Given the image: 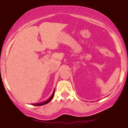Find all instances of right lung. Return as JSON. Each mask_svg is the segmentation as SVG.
Masks as SVG:
<instances>
[{"instance_id": "right-lung-1", "label": "right lung", "mask_w": 128, "mask_h": 128, "mask_svg": "<svg viewBox=\"0 0 128 128\" xmlns=\"http://www.w3.org/2000/svg\"><path fill=\"white\" fill-rule=\"evenodd\" d=\"M54 91H53V92H52V94L51 95V96H50V97L47 100H46V101H44V102H42L38 103V104H33V105L41 106V105H44V104H48V103L50 102L51 101V100H52V98H53V96H54Z\"/></svg>"}]
</instances>
